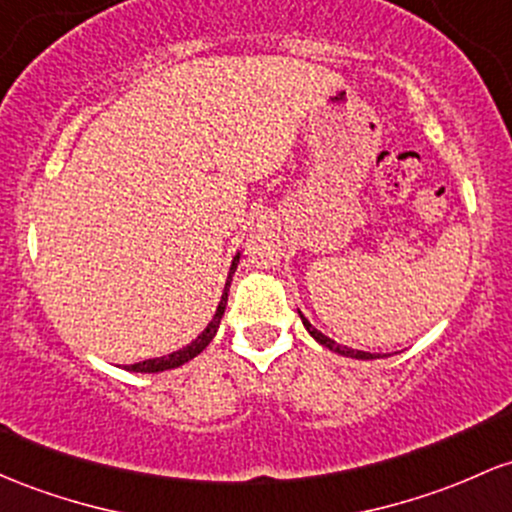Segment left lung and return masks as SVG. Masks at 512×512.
Returning <instances> with one entry per match:
<instances>
[{
	"label": "left lung",
	"instance_id": "8db88e82",
	"mask_svg": "<svg viewBox=\"0 0 512 512\" xmlns=\"http://www.w3.org/2000/svg\"><path fill=\"white\" fill-rule=\"evenodd\" d=\"M299 316H301V320H303V325H306V330H308V333H311V335H313V338H316V340L320 342V345H323V347H328V350L338 352V355H345V357H355V359H374V355H372V352H362V350H350V347H342V345H338V342H335V340H330V338H328V335H323V333H320V330H316V328H313V325H311V323H308V320H306V318H303V313H299Z\"/></svg>",
	"mask_w": 512,
	"mask_h": 512
}]
</instances>
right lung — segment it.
<instances>
[{
    "label": "right lung",
    "instance_id": "obj_1",
    "mask_svg": "<svg viewBox=\"0 0 512 512\" xmlns=\"http://www.w3.org/2000/svg\"><path fill=\"white\" fill-rule=\"evenodd\" d=\"M238 260L240 255L233 257V265H230V272H228V282H226V291H223L221 296V303H218L216 308V316H213V320L209 325H206L204 333L199 335V338L189 342L187 347H182V350L172 352V355H165V357H155V359H145V362H136V364H128V372H145V374H155V372H165V369H174L179 367V364L189 362V359H194L196 355H199L201 350H206V345L213 340V335H216L218 330V323H221L223 318V311H226V303H228V286L230 282H233V274H235V267H238Z\"/></svg>",
    "mask_w": 512,
    "mask_h": 512
}]
</instances>
